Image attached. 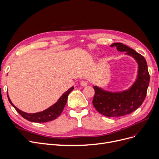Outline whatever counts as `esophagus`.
<instances>
[{
  "label": "esophagus",
  "instance_id": "34e87169",
  "mask_svg": "<svg viewBox=\"0 0 159 159\" xmlns=\"http://www.w3.org/2000/svg\"><path fill=\"white\" fill-rule=\"evenodd\" d=\"M80 85L83 87H85V86H87V82L85 81H81L80 83Z\"/></svg>",
  "mask_w": 159,
  "mask_h": 159
}]
</instances>
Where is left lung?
Instances as JSON below:
<instances>
[{"instance_id": "left-lung-1", "label": "left lung", "mask_w": 159, "mask_h": 159, "mask_svg": "<svg viewBox=\"0 0 159 159\" xmlns=\"http://www.w3.org/2000/svg\"><path fill=\"white\" fill-rule=\"evenodd\" d=\"M111 47L125 52V55L133 57L138 64L137 79L128 89L111 92L94 86L93 104L96 111L105 116L117 117L130 114L140 107L146 96L150 78L147 62L142 55L121 43H112Z\"/></svg>"}]
</instances>
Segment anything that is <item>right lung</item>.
<instances>
[{
	"label": "right lung",
	"mask_w": 159,
	"mask_h": 159,
	"mask_svg": "<svg viewBox=\"0 0 159 159\" xmlns=\"http://www.w3.org/2000/svg\"><path fill=\"white\" fill-rule=\"evenodd\" d=\"M73 89H74V87H72L68 90L67 91L65 92L62 94V96L59 98L57 102L54 105H52L51 107H48V109H45L41 112H38L35 113H27L24 111H20L13 104L11 100L10 99L7 92V96L11 105L15 109H16V110L19 112V115H20V116H22L27 120L30 121V122L43 123V122H50V121L54 120L61 114V112L66 103L68 96H69V94Z\"/></svg>",
	"instance_id": "1"
}]
</instances>
